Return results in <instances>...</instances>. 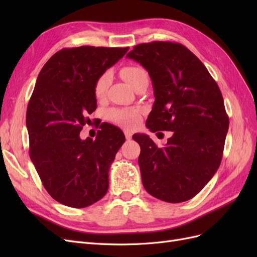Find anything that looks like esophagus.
I'll return each mask as SVG.
<instances>
[{
	"mask_svg": "<svg viewBox=\"0 0 257 257\" xmlns=\"http://www.w3.org/2000/svg\"><path fill=\"white\" fill-rule=\"evenodd\" d=\"M124 135H125V138L127 139V141H131L132 139V133L130 131H124Z\"/></svg>",
	"mask_w": 257,
	"mask_h": 257,
	"instance_id": "1",
	"label": "esophagus"
}]
</instances>
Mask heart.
Here are the masks:
<instances>
[{
	"label": "heart",
	"instance_id": "1",
	"mask_svg": "<svg viewBox=\"0 0 257 257\" xmlns=\"http://www.w3.org/2000/svg\"><path fill=\"white\" fill-rule=\"evenodd\" d=\"M121 75L125 79L132 88L144 80H148V73L146 69L137 66H125L121 69ZM111 82V73L104 72L95 81L94 94L97 98H102L107 92L108 87ZM107 116L111 122L116 123L118 125L125 128H134L138 125L142 120V111L138 108H111L107 111Z\"/></svg>",
	"mask_w": 257,
	"mask_h": 257
}]
</instances>
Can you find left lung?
I'll list each match as a JSON object with an SVG mask.
<instances>
[{"instance_id":"8db88e82","label":"left lung","mask_w":257,"mask_h":257,"mask_svg":"<svg viewBox=\"0 0 257 257\" xmlns=\"http://www.w3.org/2000/svg\"><path fill=\"white\" fill-rule=\"evenodd\" d=\"M126 57L149 73L154 104L146 126L170 131L164 148L145 134L138 158L146 191L167 203H182L204 189L221 164L229 120L222 93L201 61L183 45L141 44Z\"/></svg>"}]
</instances>
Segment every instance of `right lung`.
<instances>
[{
  "mask_svg": "<svg viewBox=\"0 0 257 257\" xmlns=\"http://www.w3.org/2000/svg\"><path fill=\"white\" fill-rule=\"evenodd\" d=\"M127 50L65 48L38 74L26 119L30 158L49 195L65 206H91L108 191L109 168L125 142L123 132L106 124L94 141L79 134L96 109V79Z\"/></svg>",
  "mask_w": 257,
  "mask_h": 257,
  "instance_id": "right-lung-1",
  "label": "right lung"
}]
</instances>
